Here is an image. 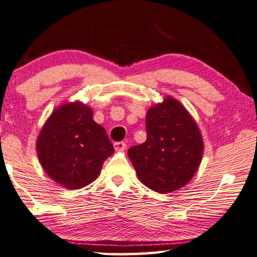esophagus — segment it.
Segmentation results:
<instances>
[{
	"mask_svg": "<svg viewBox=\"0 0 257 257\" xmlns=\"http://www.w3.org/2000/svg\"><path fill=\"white\" fill-rule=\"evenodd\" d=\"M114 148L116 151H123L125 148H127V144L124 142H116L114 143Z\"/></svg>",
	"mask_w": 257,
	"mask_h": 257,
	"instance_id": "1",
	"label": "esophagus"
}]
</instances>
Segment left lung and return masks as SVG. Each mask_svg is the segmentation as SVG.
I'll list each match as a JSON object with an SVG mask.
<instances>
[{
	"label": "left lung",
	"mask_w": 257,
	"mask_h": 257,
	"mask_svg": "<svg viewBox=\"0 0 257 257\" xmlns=\"http://www.w3.org/2000/svg\"><path fill=\"white\" fill-rule=\"evenodd\" d=\"M147 141L128 150L137 177L160 193L186 185L199 168L204 142L200 130L184 106L165 97L146 117Z\"/></svg>",
	"instance_id": "1"
}]
</instances>
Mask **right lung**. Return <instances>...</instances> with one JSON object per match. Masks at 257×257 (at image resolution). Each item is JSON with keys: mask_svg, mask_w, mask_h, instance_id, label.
<instances>
[{"mask_svg": "<svg viewBox=\"0 0 257 257\" xmlns=\"http://www.w3.org/2000/svg\"><path fill=\"white\" fill-rule=\"evenodd\" d=\"M36 149L44 171L73 190L94 182L114 153L106 130L81 102L64 103L53 111L39 133Z\"/></svg>", "mask_w": 257, "mask_h": 257, "instance_id": "obj_1", "label": "right lung"}]
</instances>
